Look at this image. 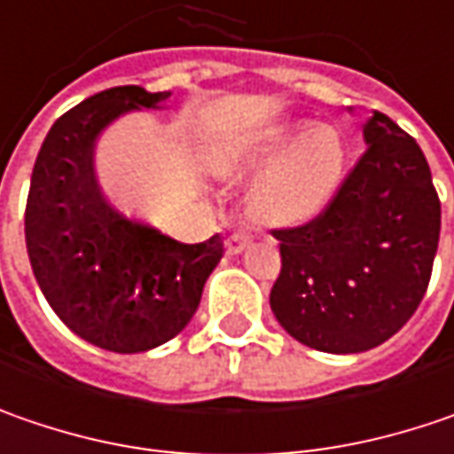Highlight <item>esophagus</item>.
Wrapping results in <instances>:
<instances>
[{"instance_id":"esophagus-1","label":"esophagus","mask_w":454,"mask_h":454,"mask_svg":"<svg viewBox=\"0 0 454 454\" xmlns=\"http://www.w3.org/2000/svg\"><path fill=\"white\" fill-rule=\"evenodd\" d=\"M248 244H251V236H248L247 231H236V233H231V236H228L226 251L233 256V254H241Z\"/></svg>"}]
</instances>
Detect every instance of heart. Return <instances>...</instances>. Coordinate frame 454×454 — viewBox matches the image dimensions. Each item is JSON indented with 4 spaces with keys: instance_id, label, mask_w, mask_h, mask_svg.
<instances>
[{
    "instance_id": "obj_1",
    "label": "heart",
    "mask_w": 454,
    "mask_h": 454,
    "mask_svg": "<svg viewBox=\"0 0 454 454\" xmlns=\"http://www.w3.org/2000/svg\"><path fill=\"white\" fill-rule=\"evenodd\" d=\"M345 162L343 137L335 129L315 127L226 157L218 175L236 180L264 169L248 192V215L259 226L297 228L325 213L343 183Z\"/></svg>"
}]
</instances>
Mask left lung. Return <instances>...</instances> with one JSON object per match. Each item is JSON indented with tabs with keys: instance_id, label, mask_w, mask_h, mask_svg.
I'll return each instance as SVG.
<instances>
[{
	"instance_id": "left-lung-1",
	"label": "left lung",
	"mask_w": 454,
	"mask_h": 454,
	"mask_svg": "<svg viewBox=\"0 0 454 454\" xmlns=\"http://www.w3.org/2000/svg\"><path fill=\"white\" fill-rule=\"evenodd\" d=\"M325 213L274 231L282 271L269 305L286 333L323 353H364L422 302L440 241V198L422 149L386 114Z\"/></svg>"
}]
</instances>
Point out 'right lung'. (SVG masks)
<instances>
[{"mask_svg":"<svg viewBox=\"0 0 454 454\" xmlns=\"http://www.w3.org/2000/svg\"><path fill=\"white\" fill-rule=\"evenodd\" d=\"M168 98V90L139 86L90 96L52 124L32 169L25 241L35 279L75 335L114 353L172 340L195 315L223 256L218 233L203 244H180L129 221L98 185V134L121 114L160 109Z\"/></svg>","mask_w":454,"mask_h":454,"instance_id":"obj_1","label":"right lung"}]
</instances>
